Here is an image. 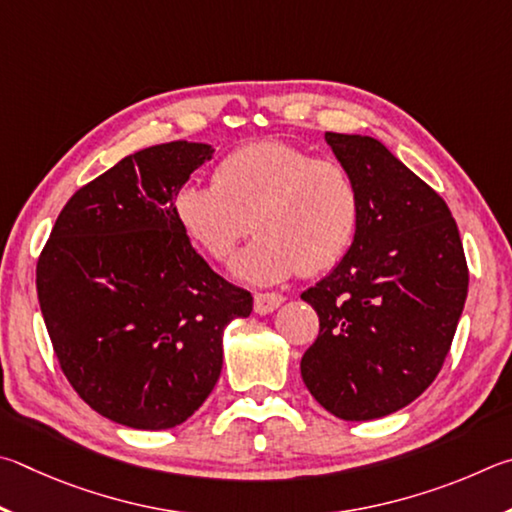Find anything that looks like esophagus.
I'll return each instance as SVG.
<instances>
[{"mask_svg":"<svg viewBox=\"0 0 512 512\" xmlns=\"http://www.w3.org/2000/svg\"><path fill=\"white\" fill-rule=\"evenodd\" d=\"M285 297L283 294H276V292H258L254 297V310L258 315H270L276 308L283 306Z\"/></svg>","mask_w":512,"mask_h":512,"instance_id":"esophagus-1","label":"esophagus"}]
</instances>
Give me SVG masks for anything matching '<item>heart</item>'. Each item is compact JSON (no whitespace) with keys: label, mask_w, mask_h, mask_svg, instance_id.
I'll return each mask as SVG.
<instances>
[{"label":"heart","mask_w":512,"mask_h":512,"mask_svg":"<svg viewBox=\"0 0 512 512\" xmlns=\"http://www.w3.org/2000/svg\"><path fill=\"white\" fill-rule=\"evenodd\" d=\"M360 206L355 179L339 161L285 141H258L224 157L213 184L184 186L175 218L213 261H224L254 231L258 240L231 272L247 283H276L342 261L360 227Z\"/></svg>","instance_id":"b5f03b06"}]
</instances>
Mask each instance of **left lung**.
Here are the masks:
<instances>
[{
  "mask_svg": "<svg viewBox=\"0 0 512 512\" xmlns=\"http://www.w3.org/2000/svg\"><path fill=\"white\" fill-rule=\"evenodd\" d=\"M360 191V227L342 261L301 299L319 337L301 378L342 420L407 407L441 371L468 297L459 229L434 188L382 141L326 132Z\"/></svg>",
  "mask_w": 512,
  "mask_h": 512,
  "instance_id": "8db88e82",
  "label": "left lung"
}]
</instances>
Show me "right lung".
Returning <instances> with one entry per match:
<instances>
[{
    "instance_id": "obj_1",
    "label": "right lung",
    "mask_w": 512,
    "mask_h": 512,
    "mask_svg": "<svg viewBox=\"0 0 512 512\" xmlns=\"http://www.w3.org/2000/svg\"><path fill=\"white\" fill-rule=\"evenodd\" d=\"M209 143L137 150L71 195L35 283L53 351L98 414L170 429L209 398L222 333L254 299L215 274L175 218V197Z\"/></svg>"
}]
</instances>
